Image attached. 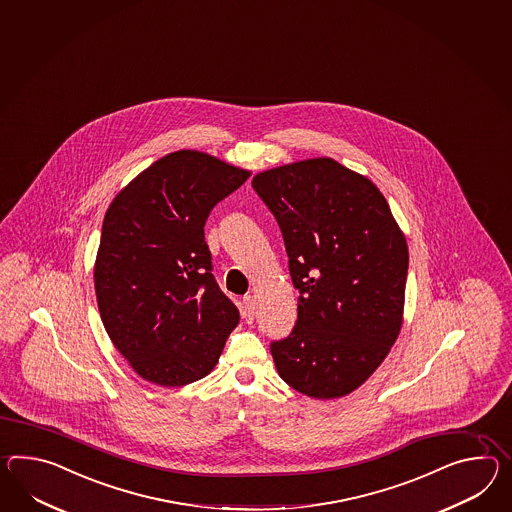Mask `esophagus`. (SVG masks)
Masks as SVG:
<instances>
[{
  "label": "esophagus",
  "instance_id": "obj_1",
  "mask_svg": "<svg viewBox=\"0 0 512 512\" xmlns=\"http://www.w3.org/2000/svg\"><path fill=\"white\" fill-rule=\"evenodd\" d=\"M242 316L248 322L253 320V316H255V300H253V296H244V300H242Z\"/></svg>",
  "mask_w": 512,
  "mask_h": 512
}]
</instances>
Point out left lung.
Wrapping results in <instances>:
<instances>
[{"label": "left lung", "mask_w": 512, "mask_h": 512, "mask_svg": "<svg viewBox=\"0 0 512 512\" xmlns=\"http://www.w3.org/2000/svg\"><path fill=\"white\" fill-rule=\"evenodd\" d=\"M251 185L274 212L300 290L298 322L270 348L277 374L309 398H344L398 340L405 235L381 190L331 157L264 170Z\"/></svg>", "instance_id": "left-lung-1"}]
</instances>
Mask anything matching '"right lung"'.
Masks as SVG:
<instances>
[{"label":"right lung","instance_id":"1","mask_svg":"<svg viewBox=\"0 0 512 512\" xmlns=\"http://www.w3.org/2000/svg\"><path fill=\"white\" fill-rule=\"evenodd\" d=\"M250 170L205 151L161 157L103 218L94 262L101 322L142 379L185 387L211 374L240 320L211 274L205 220Z\"/></svg>","mask_w":512,"mask_h":512}]
</instances>
